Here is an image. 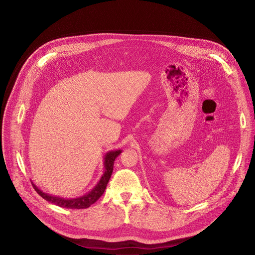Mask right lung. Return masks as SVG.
<instances>
[{
	"mask_svg": "<svg viewBox=\"0 0 255 255\" xmlns=\"http://www.w3.org/2000/svg\"><path fill=\"white\" fill-rule=\"evenodd\" d=\"M121 150L118 151H111L107 153L104 157V168L105 171L102 175L100 181L97 183V185L94 187L93 190H91L89 193L79 196L76 198H62V197H58V196H53L50 194H47L43 191L40 190L38 187L34 184L33 187L34 189L36 190V192L41 196L42 198H44L47 202L55 204L59 207L62 208H67V209H86L89 208L91 205H93L95 202L99 199V197L104 193V190L107 186V183H109L112 173H113V169H114V163L116 158L121 154Z\"/></svg>",
	"mask_w": 255,
	"mask_h": 255,
	"instance_id": "add662e5",
	"label": "right lung"
}]
</instances>
